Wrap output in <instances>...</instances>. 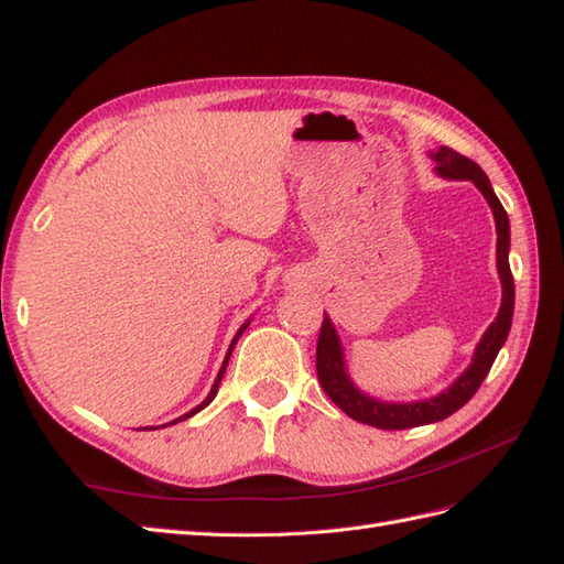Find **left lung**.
Wrapping results in <instances>:
<instances>
[{
  "label": "left lung",
  "instance_id": "left-lung-1",
  "mask_svg": "<svg viewBox=\"0 0 564 564\" xmlns=\"http://www.w3.org/2000/svg\"><path fill=\"white\" fill-rule=\"evenodd\" d=\"M431 162H436L434 172L443 178H455V182H473L485 200L489 203L495 215L497 225V271L501 281V305L492 325L487 327L482 334L480 344L475 346L473 361L463 373L453 380L443 392L434 394L429 400L419 402H382L370 398L364 390L354 386V380L346 370L344 361V346L337 329H334V322L329 315H325L317 339V378L322 388L332 398V402L339 406L341 412L349 414L351 419L376 429H412L422 424H434L441 419L451 416L458 412L460 406L473 398L477 388L482 386L485 376L492 368L495 358L501 346H505L509 329H511V317H513V275L509 267V247H511V232H509V215L501 206L492 184H489L487 174L477 166L473 160L463 158L451 148H438L429 152Z\"/></svg>",
  "mask_w": 564,
  "mask_h": 564
}]
</instances>
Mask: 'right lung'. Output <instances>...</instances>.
<instances>
[{"instance_id":"obj_1","label":"right lung","mask_w":564,"mask_h":564,"mask_svg":"<svg viewBox=\"0 0 564 564\" xmlns=\"http://www.w3.org/2000/svg\"><path fill=\"white\" fill-rule=\"evenodd\" d=\"M249 327V319L245 322L242 327L237 329V334H235V339L230 341V349H227V354H225V361H223V366H220V370H218V378H215V382H213V388H210V392H208V398L203 400L198 406H194V410L191 412H186V414H182L178 419H174V422H170V424H176V422H184V419H188V416H194L196 412H200V410H206V406L215 400V394H218V388H220V380H223V376H225V368H227V361H230V356H232V349H235V344H237V339L242 337V332ZM150 429H154V426H150Z\"/></svg>"}]
</instances>
